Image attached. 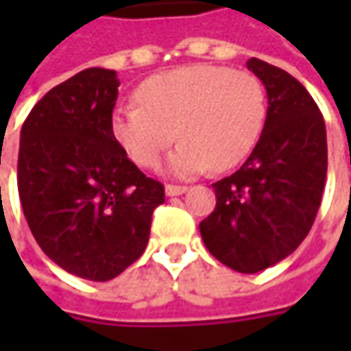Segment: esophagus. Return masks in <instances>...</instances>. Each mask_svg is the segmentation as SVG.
I'll list each match as a JSON object with an SVG mask.
<instances>
[{"label": "esophagus", "mask_w": 351, "mask_h": 351, "mask_svg": "<svg viewBox=\"0 0 351 351\" xmlns=\"http://www.w3.org/2000/svg\"><path fill=\"white\" fill-rule=\"evenodd\" d=\"M185 191H187V187H185V185H166V195L168 197L183 195Z\"/></svg>", "instance_id": "34e87169"}]
</instances>
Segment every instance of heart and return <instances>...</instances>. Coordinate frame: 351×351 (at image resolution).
Segmentation results:
<instances>
[{"label":"heart","mask_w":351,"mask_h":351,"mask_svg":"<svg viewBox=\"0 0 351 351\" xmlns=\"http://www.w3.org/2000/svg\"><path fill=\"white\" fill-rule=\"evenodd\" d=\"M136 99L111 111L113 138L138 166L152 169L178 134L183 141L168 158V171L182 180L244 162L267 119L256 75L210 64L152 75L138 86Z\"/></svg>","instance_id":"1"}]
</instances>
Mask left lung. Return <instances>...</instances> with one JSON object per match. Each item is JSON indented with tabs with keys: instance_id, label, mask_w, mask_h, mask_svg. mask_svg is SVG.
Returning <instances> with one entry per match:
<instances>
[{
	"instance_id": "1",
	"label": "left lung",
	"mask_w": 351,
	"mask_h": 351,
	"mask_svg": "<svg viewBox=\"0 0 351 351\" xmlns=\"http://www.w3.org/2000/svg\"><path fill=\"white\" fill-rule=\"evenodd\" d=\"M267 93L262 136L242 168L213 183L217 207L199 230L210 254L240 274H258L299 248L315 223L328 168L317 103L285 70L246 62Z\"/></svg>"
}]
</instances>
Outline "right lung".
Segmentation results:
<instances>
[{
    "label": "right lung",
    "instance_id": "right-lung-1",
    "mask_svg": "<svg viewBox=\"0 0 351 351\" xmlns=\"http://www.w3.org/2000/svg\"><path fill=\"white\" fill-rule=\"evenodd\" d=\"M121 82L88 68L48 91L21 128L17 187L34 240L72 276L109 281L146 250L164 185L111 134Z\"/></svg>",
    "mask_w": 351,
    "mask_h": 351
}]
</instances>
